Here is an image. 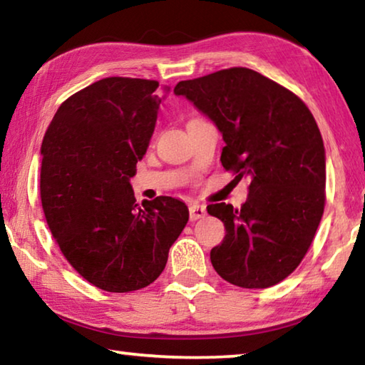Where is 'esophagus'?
I'll return each instance as SVG.
<instances>
[{
  "label": "esophagus",
  "mask_w": 365,
  "mask_h": 365,
  "mask_svg": "<svg viewBox=\"0 0 365 365\" xmlns=\"http://www.w3.org/2000/svg\"><path fill=\"white\" fill-rule=\"evenodd\" d=\"M206 215V207L197 205V202H193V205L190 206V220H197V219H202Z\"/></svg>",
  "instance_id": "esophagus-1"
}]
</instances>
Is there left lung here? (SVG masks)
<instances>
[{
	"label": "left lung",
	"mask_w": 365,
	"mask_h": 365,
	"mask_svg": "<svg viewBox=\"0 0 365 365\" xmlns=\"http://www.w3.org/2000/svg\"><path fill=\"white\" fill-rule=\"evenodd\" d=\"M174 93L217 125L224 169L251 178L240 209L207 206L227 232L211 250L215 272L242 288L277 285L306 256L324 214L325 150L316 119L293 91L246 67L183 80Z\"/></svg>",
	"instance_id": "1"
}]
</instances>
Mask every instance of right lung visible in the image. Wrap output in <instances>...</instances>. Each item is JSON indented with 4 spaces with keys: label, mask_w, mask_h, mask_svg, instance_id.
<instances>
[{
    "label": "right lung",
    "mask_w": 365,
    "mask_h": 365,
    "mask_svg": "<svg viewBox=\"0 0 365 365\" xmlns=\"http://www.w3.org/2000/svg\"><path fill=\"white\" fill-rule=\"evenodd\" d=\"M159 82L108 77L61 104L41 143L40 196L61 252L91 285H150L188 222L170 196L135 200L130 178L156 125Z\"/></svg>",
    "instance_id": "1"
}]
</instances>
